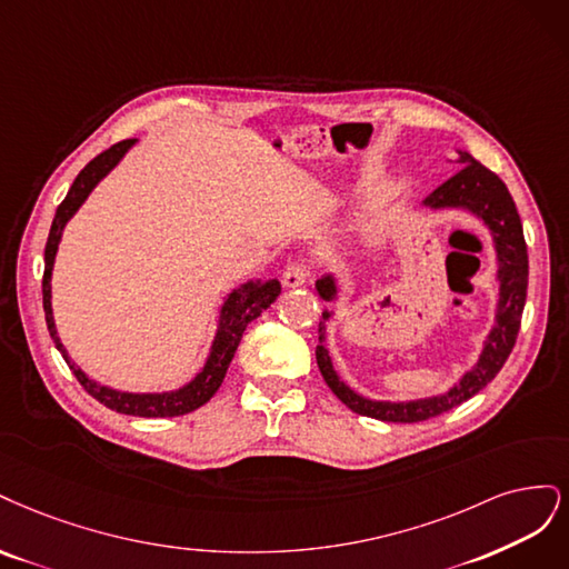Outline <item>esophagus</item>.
<instances>
[{
	"label": "esophagus",
	"instance_id": "1",
	"mask_svg": "<svg viewBox=\"0 0 569 569\" xmlns=\"http://www.w3.org/2000/svg\"><path fill=\"white\" fill-rule=\"evenodd\" d=\"M307 277H309V267L305 262H290L283 269V286H288V288L305 286Z\"/></svg>",
	"mask_w": 569,
	"mask_h": 569
}]
</instances>
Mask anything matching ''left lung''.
<instances>
[{
  "instance_id": "left-lung-1",
  "label": "left lung",
  "mask_w": 569,
  "mask_h": 569,
  "mask_svg": "<svg viewBox=\"0 0 569 569\" xmlns=\"http://www.w3.org/2000/svg\"><path fill=\"white\" fill-rule=\"evenodd\" d=\"M458 162H463V170H458L451 179H447L442 187H437L428 198V208H468L478 214L482 222L489 227L493 243H497V258H499V309H497V326L485 342V350L478 363L458 380V385L445 395L416 399V401H373L363 399L355 390L338 378L333 371L331 357L323 347V323L319 326V340L317 345V363L319 371L326 380L328 388L342 401L347 409H352L359 416H369L378 420H388V423H420V420L435 418L439 413H447L463 405L472 395H478L487 382L497 378L503 369L506 359L510 357L512 347H516L522 309L527 300V243L522 236V222L516 203L506 189L503 181L487 170L482 162L468 156L466 151H458ZM317 290L323 300L331 302L336 298V281L333 277H323L317 281ZM331 317V311H323V319Z\"/></svg>"
}]
</instances>
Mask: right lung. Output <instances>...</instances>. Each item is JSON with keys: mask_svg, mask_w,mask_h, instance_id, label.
<instances>
[{"mask_svg": "<svg viewBox=\"0 0 569 569\" xmlns=\"http://www.w3.org/2000/svg\"><path fill=\"white\" fill-rule=\"evenodd\" d=\"M132 143H134V139L118 141V143L111 146V149H106L103 153H99L94 160H89L84 164V170L76 177V181H72V187L68 191V196L63 198V203L59 206L57 214H53L51 231H49L47 248H44L42 305H44L47 328H49L53 345H57V350L63 355L66 363L70 366V371L76 373V378L80 380V385L91 397L101 401L103 407L113 409L118 413L141 416V418H172V416L191 413L203 405H208L212 395L219 390V385H222L224 376H227L229 363L236 355V347H238V342H241L248 323L258 319L262 311L279 298L281 283L277 279L250 281V283H243L241 288H236L231 292V296L224 302V307H222V315H219V326H217V336H214V342H212V352H210V357L203 366V371H200L181 390L162 392V395H132V392L111 390V388H106V385H99V382L91 380L89 376H84L76 366V361H72L68 357V352L63 350V345L57 336V326H53V315H51L53 258H57L59 241H61V233H63V227L68 224V219L78 212V208L84 203V198L89 196V191L94 189L99 181L116 168L120 158L127 153V149H130Z\"/></svg>", "mask_w": 569, "mask_h": 569, "instance_id": "1", "label": "right lung"}]
</instances>
